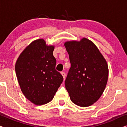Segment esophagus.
<instances>
[{"label":"esophagus","instance_id":"esophagus-1","mask_svg":"<svg viewBox=\"0 0 127 127\" xmlns=\"http://www.w3.org/2000/svg\"><path fill=\"white\" fill-rule=\"evenodd\" d=\"M61 74H62V76H63L64 79H65V77H66V73H65V72H61Z\"/></svg>","mask_w":127,"mask_h":127}]
</instances>
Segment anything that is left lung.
Here are the masks:
<instances>
[{
    "label": "left lung",
    "instance_id": "1",
    "mask_svg": "<svg viewBox=\"0 0 127 127\" xmlns=\"http://www.w3.org/2000/svg\"><path fill=\"white\" fill-rule=\"evenodd\" d=\"M64 45L71 64L65 87L72 102L81 107L89 106L105 90L109 73L107 62L96 46L86 38Z\"/></svg>",
    "mask_w": 127,
    "mask_h": 127
}]
</instances>
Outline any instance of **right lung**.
Segmentation results:
<instances>
[{
    "mask_svg": "<svg viewBox=\"0 0 127 127\" xmlns=\"http://www.w3.org/2000/svg\"><path fill=\"white\" fill-rule=\"evenodd\" d=\"M54 46H47L43 39L31 43L21 54L15 72L21 90L28 99L36 105L51 101L64 78L55 70Z\"/></svg>",
    "mask_w": 127,
    "mask_h": 127,
    "instance_id": "add662e5",
    "label": "right lung"
}]
</instances>
